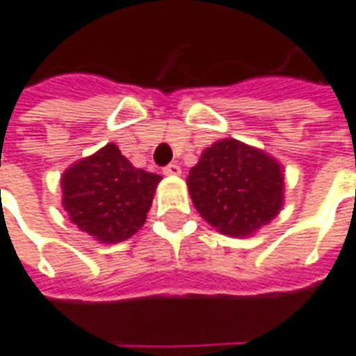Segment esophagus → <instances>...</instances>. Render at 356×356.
Returning <instances> with one entry per match:
<instances>
[{
    "mask_svg": "<svg viewBox=\"0 0 356 356\" xmlns=\"http://www.w3.org/2000/svg\"><path fill=\"white\" fill-rule=\"evenodd\" d=\"M163 175H181V168L177 163H170V165L163 168Z\"/></svg>",
    "mask_w": 356,
    "mask_h": 356,
    "instance_id": "obj_1",
    "label": "esophagus"
}]
</instances>
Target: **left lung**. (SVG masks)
Instances as JSON below:
<instances>
[{
	"instance_id": "obj_1",
	"label": "left lung",
	"mask_w": 356,
	"mask_h": 356,
	"mask_svg": "<svg viewBox=\"0 0 356 356\" xmlns=\"http://www.w3.org/2000/svg\"><path fill=\"white\" fill-rule=\"evenodd\" d=\"M186 185L198 213L231 237L250 235L282 210V165L235 138L206 148Z\"/></svg>"
}]
</instances>
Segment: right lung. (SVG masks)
Masks as SVG:
<instances>
[{
    "label": "right lung",
    "mask_w": 356,
    "mask_h": 356,
    "mask_svg": "<svg viewBox=\"0 0 356 356\" xmlns=\"http://www.w3.org/2000/svg\"><path fill=\"white\" fill-rule=\"evenodd\" d=\"M160 181L108 144L63 173V206L79 229L102 243H119L143 227Z\"/></svg>",
    "instance_id": "add662e5"
}]
</instances>
